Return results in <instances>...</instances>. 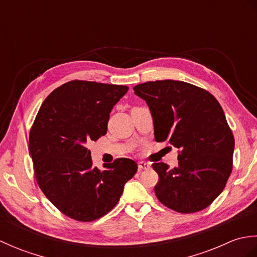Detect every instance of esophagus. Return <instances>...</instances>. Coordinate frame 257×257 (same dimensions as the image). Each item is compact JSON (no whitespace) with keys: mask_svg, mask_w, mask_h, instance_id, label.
I'll use <instances>...</instances> for the list:
<instances>
[{"mask_svg":"<svg viewBox=\"0 0 257 257\" xmlns=\"http://www.w3.org/2000/svg\"><path fill=\"white\" fill-rule=\"evenodd\" d=\"M151 168V165L149 162H146V161H140L138 163V169L139 171H143V170H149Z\"/></svg>","mask_w":257,"mask_h":257,"instance_id":"esophagus-1","label":"esophagus"}]
</instances>
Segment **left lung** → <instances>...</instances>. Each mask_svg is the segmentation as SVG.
I'll return each mask as SVG.
<instances>
[{
    "instance_id": "left-lung-1",
    "label": "left lung",
    "mask_w": 257,
    "mask_h": 257,
    "mask_svg": "<svg viewBox=\"0 0 257 257\" xmlns=\"http://www.w3.org/2000/svg\"><path fill=\"white\" fill-rule=\"evenodd\" d=\"M148 105L155 139L178 148V167L152 165L159 176L155 193L180 213L199 212L225 188L233 168L234 137L221 105L209 91L180 80L147 81L134 87Z\"/></svg>"
}]
</instances>
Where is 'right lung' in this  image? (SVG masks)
<instances>
[{"mask_svg":"<svg viewBox=\"0 0 257 257\" xmlns=\"http://www.w3.org/2000/svg\"><path fill=\"white\" fill-rule=\"evenodd\" d=\"M127 86L72 80L51 92L33 123L29 148L38 187L63 214L91 222L112 210L138 166L128 158L92 167L87 144L107 134Z\"/></svg>","mask_w":257,"mask_h":257,"instance_id":"add662e5","label":"right lung"}]
</instances>
